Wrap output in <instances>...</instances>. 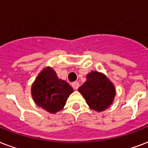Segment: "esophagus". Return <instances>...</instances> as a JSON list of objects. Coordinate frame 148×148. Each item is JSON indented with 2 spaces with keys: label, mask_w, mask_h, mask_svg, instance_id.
Returning <instances> with one entry per match:
<instances>
[{
  "label": "esophagus",
  "mask_w": 148,
  "mask_h": 148,
  "mask_svg": "<svg viewBox=\"0 0 148 148\" xmlns=\"http://www.w3.org/2000/svg\"><path fill=\"white\" fill-rule=\"evenodd\" d=\"M72 87H73V88L77 90V89L79 88V83L77 82H74L72 83Z\"/></svg>",
  "instance_id": "1"
}]
</instances>
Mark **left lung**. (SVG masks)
Here are the masks:
<instances>
[{"instance_id": "1", "label": "left lung", "mask_w": 148, "mask_h": 148, "mask_svg": "<svg viewBox=\"0 0 148 148\" xmlns=\"http://www.w3.org/2000/svg\"><path fill=\"white\" fill-rule=\"evenodd\" d=\"M87 80L78 88L90 109L102 112L114 101L116 88L112 82L103 73L92 71L87 74Z\"/></svg>"}]
</instances>
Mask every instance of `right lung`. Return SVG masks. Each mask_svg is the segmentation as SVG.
Returning <instances> with one entry per match:
<instances>
[{
	"label": "right lung",
	"mask_w": 148,
	"mask_h": 148,
	"mask_svg": "<svg viewBox=\"0 0 148 148\" xmlns=\"http://www.w3.org/2000/svg\"><path fill=\"white\" fill-rule=\"evenodd\" d=\"M73 92L72 87L64 80L58 78L51 66L42 70L31 88L35 103L52 114L64 109L66 99Z\"/></svg>",
	"instance_id": "obj_1"
}]
</instances>
